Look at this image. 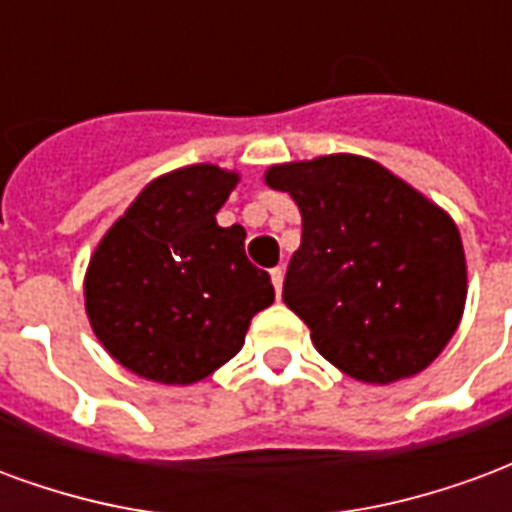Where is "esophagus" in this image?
<instances>
[{
  "label": "esophagus",
  "instance_id": "obj_1",
  "mask_svg": "<svg viewBox=\"0 0 512 512\" xmlns=\"http://www.w3.org/2000/svg\"><path fill=\"white\" fill-rule=\"evenodd\" d=\"M270 278H272V286H275V294L281 297V289H283V267H275V270H270Z\"/></svg>",
  "mask_w": 512,
  "mask_h": 512
}]
</instances>
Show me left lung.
<instances>
[{"label": "left lung", "mask_w": 512, "mask_h": 512, "mask_svg": "<svg viewBox=\"0 0 512 512\" xmlns=\"http://www.w3.org/2000/svg\"><path fill=\"white\" fill-rule=\"evenodd\" d=\"M294 199L302 240L283 302L343 374L390 384L434 363L461 322L466 259L445 210L360 155L272 166Z\"/></svg>", "instance_id": "1"}]
</instances>
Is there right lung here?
I'll use <instances>...</instances> for the list:
<instances>
[{
  "mask_svg": "<svg viewBox=\"0 0 512 512\" xmlns=\"http://www.w3.org/2000/svg\"><path fill=\"white\" fill-rule=\"evenodd\" d=\"M237 182L212 163L152 179L89 259V324L141 379L193 384L210 376L275 300L270 275L245 256V229L215 220Z\"/></svg>",
  "mask_w": 512,
  "mask_h": 512,
  "instance_id": "1",
  "label": "right lung"
}]
</instances>
